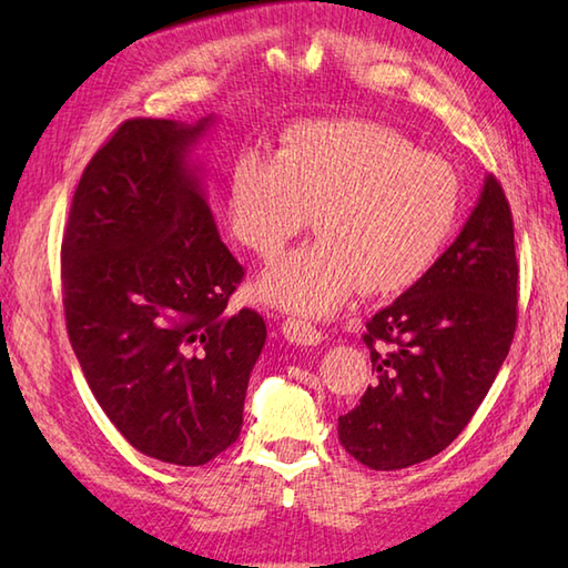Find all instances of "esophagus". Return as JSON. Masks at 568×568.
I'll return each instance as SVG.
<instances>
[{
    "instance_id": "34e87169",
    "label": "esophagus",
    "mask_w": 568,
    "mask_h": 568,
    "mask_svg": "<svg viewBox=\"0 0 568 568\" xmlns=\"http://www.w3.org/2000/svg\"><path fill=\"white\" fill-rule=\"evenodd\" d=\"M281 332L287 342L297 346H317L322 342V332L312 327L310 322L297 320V317H287L281 324Z\"/></svg>"
}]
</instances>
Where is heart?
<instances>
[{
    "mask_svg": "<svg viewBox=\"0 0 568 568\" xmlns=\"http://www.w3.org/2000/svg\"><path fill=\"white\" fill-rule=\"evenodd\" d=\"M462 185L454 168L366 119L293 124L275 153L241 151L226 178V222L241 246L271 261L315 210L320 239L265 271L258 293L305 317L332 315L356 287L407 291L454 234Z\"/></svg>",
    "mask_w": 568,
    "mask_h": 568,
    "instance_id": "b5f03b06",
    "label": "heart"
}]
</instances>
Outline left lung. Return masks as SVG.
Listing matches in <instances>:
<instances>
[{"label": "left lung", "instance_id": "8db88e82", "mask_svg": "<svg viewBox=\"0 0 568 568\" xmlns=\"http://www.w3.org/2000/svg\"><path fill=\"white\" fill-rule=\"evenodd\" d=\"M517 327L513 212L486 178L462 234L429 273L366 322L376 378L339 417V442L376 470L446 449L484 403Z\"/></svg>", "mask_w": 568, "mask_h": 568}]
</instances>
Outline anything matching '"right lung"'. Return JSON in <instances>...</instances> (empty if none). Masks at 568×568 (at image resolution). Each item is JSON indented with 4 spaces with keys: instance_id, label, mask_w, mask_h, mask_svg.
<instances>
[{
    "instance_id": "obj_1",
    "label": "right lung",
    "mask_w": 568,
    "mask_h": 568,
    "mask_svg": "<svg viewBox=\"0 0 568 568\" xmlns=\"http://www.w3.org/2000/svg\"><path fill=\"white\" fill-rule=\"evenodd\" d=\"M212 122L119 126L84 168L60 251L68 336L92 395L134 449L175 466L239 439L265 344L258 312H226L244 268L190 159Z\"/></svg>"
}]
</instances>
